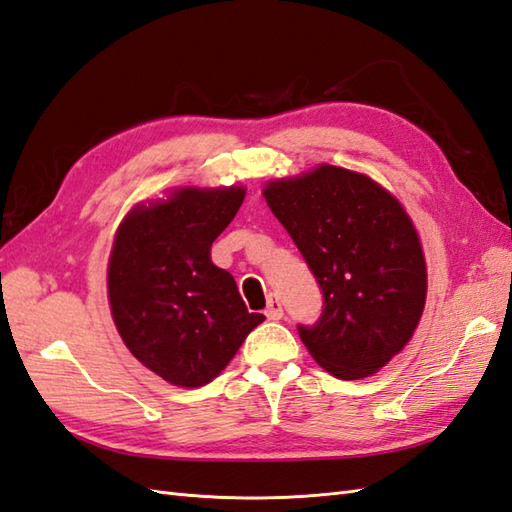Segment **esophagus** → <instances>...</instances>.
Here are the masks:
<instances>
[{
    "label": "esophagus",
    "instance_id": "1",
    "mask_svg": "<svg viewBox=\"0 0 512 512\" xmlns=\"http://www.w3.org/2000/svg\"><path fill=\"white\" fill-rule=\"evenodd\" d=\"M266 318H268V320H281V318H283V305H281L279 296H270V298H268Z\"/></svg>",
    "mask_w": 512,
    "mask_h": 512
}]
</instances>
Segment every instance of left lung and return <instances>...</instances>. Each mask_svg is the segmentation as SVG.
<instances>
[{
	"label": "left lung",
	"instance_id": "8db88e82",
	"mask_svg": "<svg viewBox=\"0 0 512 512\" xmlns=\"http://www.w3.org/2000/svg\"><path fill=\"white\" fill-rule=\"evenodd\" d=\"M264 196L324 294L320 320L298 324L311 357L342 381L381 370L426 303V261L409 214L370 177L331 164L270 181Z\"/></svg>",
	"mask_w": 512,
	"mask_h": 512
}]
</instances>
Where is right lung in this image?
<instances>
[{
	"instance_id": "obj_1",
	"label": "right lung",
	"mask_w": 512,
	"mask_h": 512,
	"mask_svg": "<svg viewBox=\"0 0 512 512\" xmlns=\"http://www.w3.org/2000/svg\"><path fill=\"white\" fill-rule=\"evenodd\" d=\"M244 188H181L131 209L116 231L108 296L125 346L177 387L216 378L266 320L248 313L235 279L212 264V244L244 201Z\"/></svg>"
}]
</instances>
